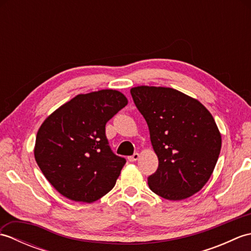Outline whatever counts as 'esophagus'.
Returning <instances> with one entry per match:
<instances>
[{"instance_id": "1", "label": "esophagus", "mask_w": 251, "mask_h": 251, "mask_svg": "<svg viewBox=\"0 0 251 251\" xmlns=\"http://www.w3.org/2000/svg\"><path fill=\"white\" fill-rule=\"evenodd\" d=\"M139 153H135L134 155H131V156H129L128 157V161L129 162H136V161H138V158H139Z\"/></svg>"}]
</instances>
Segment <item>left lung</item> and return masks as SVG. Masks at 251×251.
Returning <instances> with one entry per match:
<instances>
[{
    "label": "left lung",
    "mask_w": 251,
    "mask_h": 251,
    "mask_svg": "<svg viewBox=\"0 0 251 251\" xmlns=\"http://www.w3.org/2000/svg\"><path fill=\"white\" fill-rule=\"evenodd\" d=\"M130 94L158 158L149 188L169 201L188 199L207 183L219 157L222 140L214 117L199 100L174 88L137 86Z\"/></svg>",
    "instance_id": "8db88e82"
}]
</instances>
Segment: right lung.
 Returning a JSON list of instances; mask_svg holds the SVG:
<instances>
[{"mask_svg":"<svg viewBox=\"0 0 251 251\" xmlns=\"http://www.w3.org/2000/svg\"><path fill=\"white\" fill-rule=\"evenodd\" d=\"M127 103L125 96L114 89L81 94L43 122L34 157L61 195L93 202L113 189L126 159L111 151L105 124Z\"/></svg>","mask_w":251,"mask_h":251,"instance_id":"add662e5","label":"right lung"}]
</instances>
